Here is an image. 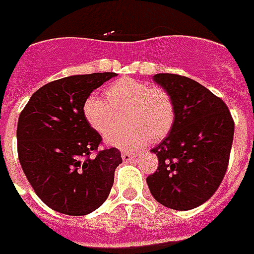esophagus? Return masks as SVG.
I'll return each mask as SVG.
<instances>
[{"mask_svg":"<svg viewBox=\"0 0 254 254\" xmlns=\"http://www.w3.org/2000/svg\"><path fill=\"white\" fill-rule=\"evenodd\" d=\"M134 156V154H131V152H122V159H123V162L132 161Z\"/></svg>","mask_w":254,"mask_h":254,"instance_id":"esophagus-1","label":"esophagus"}]
</instances>
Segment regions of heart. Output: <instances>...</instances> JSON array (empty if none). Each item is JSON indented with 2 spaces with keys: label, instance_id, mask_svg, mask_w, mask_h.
Masks as SVG:
<instances>
[{
  "label": "heart",
  "instance_id": "obj_1",
  "mask_svg": "<svg viewBox=\"0 0 254 254\" xmlns=\"http://www.w3.org/2000/svg\"><path fill=\"white\" fill-rule=\"evenodd\" d=\"M108 103L89 95L83 104V114L89 126L99 134H106V143L122 150H136L150 139L161 140L170 132L175 122V106L170 93L151 87L140 80L123 77L104 91ZM126 112L124 120L130 127L112 130L116 112ZM112 130L111 131L109 129Z\"/></svg>",
  "mask_w": 254,
  "mask_h": 254
}]
</instances>
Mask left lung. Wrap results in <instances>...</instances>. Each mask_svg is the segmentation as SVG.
I'll list each match as a JSON object with an SVG mask.
<instances>
[{"label":"left lung","instance_id":"8db88e82","mask_svg":"<svg viewBox=\"0 0 254 254\" xmlns=\"http://www.w3.org/2000/svg\"><path fill=\"white\" fill-rule=\"evenodd\" d=\"M152 79L173 98L175 122L151 150L159 163L146 182L163 206L190 210L206 202L224 179L233 143V118L224 100L195 80L173 73H156Z\"/></svg>","mask_w":254,"mask_h":254}]
</instances>
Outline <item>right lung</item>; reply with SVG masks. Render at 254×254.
<instances>
[{
    "label": "right lung",
    "instance_id": "1",
    "mask_svg": "<svg viewBox=\"0 0 254 254\" xmlns=\"http://www.w3.org/2000/svg\"><path fill=\"white\" fill-rule=\"evenodd\" d=\"M114 72L75 75L45 84L32 95L17 125V151L26 178L41 201L66 215H85L108 198L118 148L98 151L102 136L89 126L83 104Z\"/></svg>",
    "mask_w": 254,
    "mask_h": 254
}]
</instances>
